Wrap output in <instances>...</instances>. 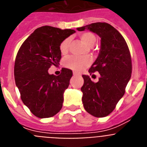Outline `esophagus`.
I'll return each instance as SVG.
<instances>
[{"instance_id": "34e87169", "label": "esophagus", "mask_w": 147, "mask_h": 147, "mask_svg": "<svg viewBox=\"0 0 147 147\" xmlns=\"http://www.w3.org/2000/svg\"><path fill=\"white\" fill-rule=\"evenodd\" d=\"M73 74H74V76H76V75H79V74L76 72H74L73 73Z\"/></svg>"}]
</instances>
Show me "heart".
<instances>
[{
  "label": "heart",
  "instance_id": "heart-1",
  "mask_svg": "<svg viewBox=\"0 0 147 147\" xmlns=\"http://www.w3.org/2000/svg\"><path fill=\"white\" fill-rule=\"evenodd\" d=\"M80 40L89 46H92L95 43L96 38V36L91 32H84L80 34ZM70 40L68 38L65 39L61 42L59 45V51L60 53L63 55L67 54L69 51ZM91 62V59L89 57H79L75 56H70L65 58L64 60V65L69 69L75 71H81L84 68L88 67Z\"/></svg>",
  "mask_w": 147,
  "mask_h": 147
}]
</instances>
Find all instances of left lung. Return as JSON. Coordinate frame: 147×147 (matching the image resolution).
Returning <instances> with one entry per match:
<instances>
[{"instance_id": "obj_1", "label": "left lung", "mask_w": 147, "mask_h": 147, "mask_svg": "<svg viewBox=\"0 0 147 147\" xmlns=\"http://www.w3.org/2000/svg\"><path fill=\"white\" fill-rule=\"evenodd\" d=\"M88 29L101 37L99 54L89 69L98 72V82L82 75V103L85 110L95 117H105L113 111L125 93L132 74V59L125 40L113 26L107 23H94L77 28Z\"/></svg>"}]
</instances>
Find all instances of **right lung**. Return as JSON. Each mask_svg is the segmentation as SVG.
<instances>
[{"label": "right lung", "mask_w": 147, "mask_h": 147, "mask_svg": "<svg viewBox=\"0 0 147 147\" xmlns=\"http://www.w3.org/2000/svg\"><path fill=\"white\" fill-rule=\"evenodd\" d=\"M74 32L49 26L40 27L23 42L17 54L15 84L23 104L37 117H52L62 109L63 93L70 84L72 71L63 67L59 76L49 74L48 71L51 65H59V45Z\"/></svg>", "instance_id": "add662e5"}]
</instances>
